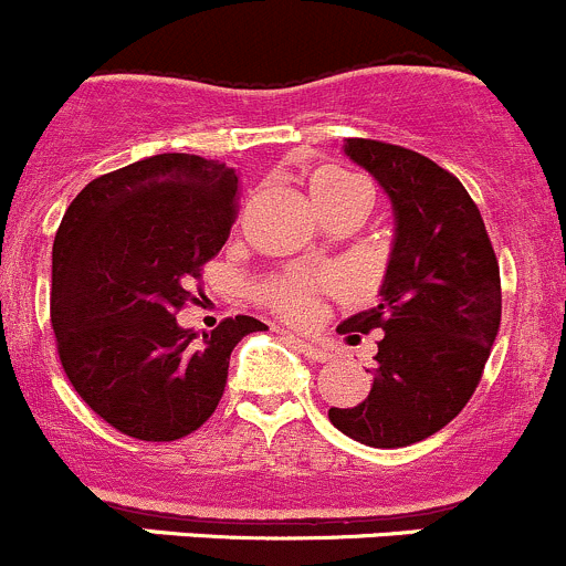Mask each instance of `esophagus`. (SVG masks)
Here are the masks:
<instances>
[{"mask_svg": "<svg viewBox=\"0 0 566 566\" xmlns=\"http://www.w3.org/2000/svg\"><path fill=\"white\" fill-rule=\"evenodd\" d=\"M291 344H294V349L300 352V355H305L307 360L313 363L329 360V349L324 344H316V340H307V338H291Z\"/></svg>", "mask_w": 566, "mask_h": 566, "instance_id": "obj_1", "label": "esophagus"}]
</instances>
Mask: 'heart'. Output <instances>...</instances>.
I'll return each mask as SVG.
<instances>
[{
	"mask_svg": "<svg viewBox=\"0 0 566 566\" xmlns=\"http://www.w3.org/2000/svg\"><path fill=\"white\" fill-rule=\"evenodd\" d=\"M311 200L318 209V214L340 203H366L368 206V187L360 176L346 172L340 167H322L307 181ZM318 281L302 275H289L281 281H272L261 289V296L270 302L275 311H281L289 318H305L313 311V294H316Z\"/></svg>",
	"mask_w": 566,
	"mask_h": 566,
	"instance_id": "b5f03b06",
	"label": "heart"
}]
</instances>
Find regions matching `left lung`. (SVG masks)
<instances>
[{"mask_svg": "<svg viewBox=\"0 0 566 566\" xmlns=\"http://www.w3.org/2000/svg\"><path fill=\"white\" fill-rule=\"evenodd\" d=\"M344 154L388 195L394 242L377 305L338 324L385 333L371 390L357 407H329V421L363 446L401 449L440 432L473 396L501 327V275L460 178L377 139H346Z\"/></svg>", "mask_w": 566, "mask_h": 566, "instance_id": "obj_1", "label": "left lung"}]
</instances>
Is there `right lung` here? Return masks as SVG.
Wrapping results in <instances>:
<instances>
[{"instance_id": "1", "label": "right lung", "mask_w": 566, "mask_h": 566, "mask_svg": "<svg viewBox=\"0 0 566 566\" xmlns=\"http://www.w3.org/2000/svg\"><path fill=\"white\" fill-rule=\"evenodd\" d=\"M239 176L226 161L159 154L93 178L52 250V327L76 394L117 432L178 440L209 421L253 316L198 338L176 322L187 285L228 242Z\"/></svg>"}]
</instances>
